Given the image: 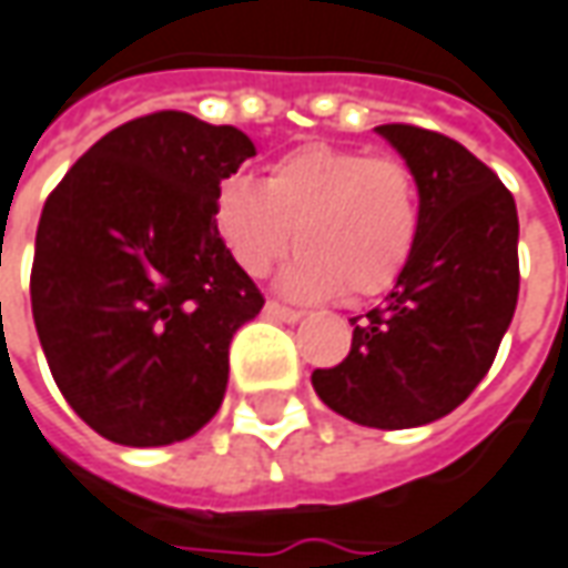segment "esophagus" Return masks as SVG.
Instances as JSON below:
<instances>
[{"label": "esophagus", "mask_w": 568, "mask_h": 568, "mask_svg": "<svg viewBox=\"0 0 568 568\" xmlns=\"http://www.w3.org/2000/svg\"><path fill=\"white\" fill-rule=\"evenodd\" d=\"M265 312H268L272 318H281V322H300V318H303V310H291V306H284V303H277V300H268V303H265Z\"/></svg>", "instance_id": "34e87169"}]
</instances>
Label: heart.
Wrapping results in <instances>:
<instances>
[{
	"mask_svg": "<svg viewBox=\"0 0 568 568\" xmlns=\"http://www.w3.org/2000/svg\"><path fill=\"white\" fill-rule=\"evenodd\" d=\"M215 227L246 275L262 277L291 253L284 287L353 300L390 291L422 234V196L397 155L306 143L275 159L265 181L231 178L215 196Z\"/></svg>",
	"mask_w": 568,
	"mask_h": 568,
	"instance_id": "1",
	"label": "heart"
}]
</instances>
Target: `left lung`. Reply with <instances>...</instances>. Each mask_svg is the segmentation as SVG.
Listing matches in <instances>:
<instances>
[{
    "label": "left lung",
    "instance_id": "left-lung-1",
    "mask_svg": "<svg viewBox=\"0 0 568 568\" xmlns=\"http://www.w3.org/2000/svg\"><path fill=\"white\" fill-rule=\"evenodd\" d=\"M418 181L422 234L397 287L349 318L344 363L315 368L325 406L368 428H416L453 413L488 375L519 300L513 193L463 143L382 124Z\"/></svg>",
    "mask_w": 568,
    "mask_h": 568
}]
</instances>
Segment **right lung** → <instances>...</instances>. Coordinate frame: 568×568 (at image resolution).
<instances>
[{"label":"right lung","instance_id":"right-lung-1","mask_svg":"<svg viewBox=\"0 0 568 568\" xmlns=\"http://www.w3.org/2000/svg\"><path fill=\"white\" fill-rule=\"evenodd\" d=\"M256 155L231 124L133 118L49 193L33 325L68 406L124 447H165L219 413L234 331L265 306L215 227L224 178Z\"/></svg>","mask_w":568,"mask_h":568}]
</instances>
